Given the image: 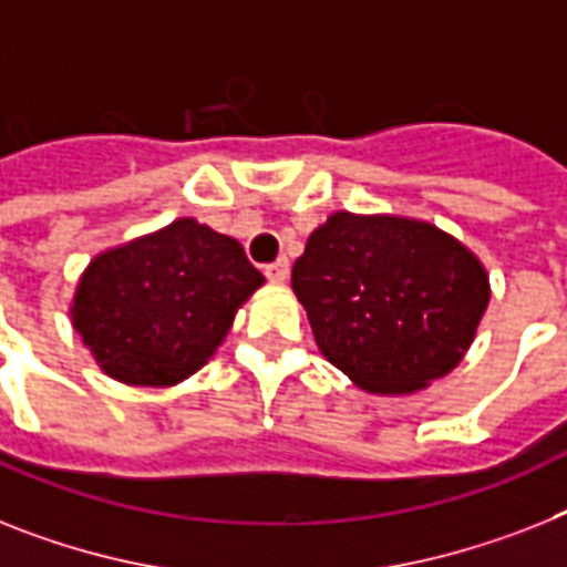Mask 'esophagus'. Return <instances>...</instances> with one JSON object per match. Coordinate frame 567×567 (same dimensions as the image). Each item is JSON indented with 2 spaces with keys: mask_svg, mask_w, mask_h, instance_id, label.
Returning a JSON list of instances; mask_svg holds the SVG:
<instances>
[{
  "mask_svg": "<svg viewBox=\"0 0 567 567\" xmlns=\"http://www.w3.org/2000/svg\"><path fill=\"white\" fill-rule=\"evenodd\" d=\"M266 278L272 280V284H284L289 278V260L287 257H278L275 264L266 266Z\"/></svg>",
  "mask_w": 567,
  "mask_h": 567,
  "instance_id": "esophagus-1",
  "label": "esophagus"
}]
</instances>
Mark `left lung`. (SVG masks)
I'll return each mask as SVG.
<instances>
[{
    "label": "left lung",
    "instance_id": "left-lung-1",
    "mask_svg": "<svg viewBox=\"0 0 567 567\" xmlns=\"http://www.w3.org/2000/svg\"><path fill=\"white\" fill-rule=\"evenodd\" d=\"M318 350L371 394H414L470 350L489 303L484 266L452 234L339 210L292 266Z\"/></svg>",
    "mask_w": 567,
    "mask_h": 567
}]
</instances>
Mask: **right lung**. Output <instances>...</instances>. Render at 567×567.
Instances as JSON below:
<instances>
[{
	"instance_id": "obj_1",
	"label": "right lung",
	"mask_w": 567,
	"mask_h": 567,
	"mask_svg": "<svg viewBox=\"0 0 567 567\" xmlns=\"http://www.w3.org/2000/svg\"><path fill=\"white\" fill-rule=\"evenodd\" d=\"M260 284L240 243L185 217L97 255L74 292L72 324L112 379L176 385L208 362Z\"/></svg>"
}]
</instances>
